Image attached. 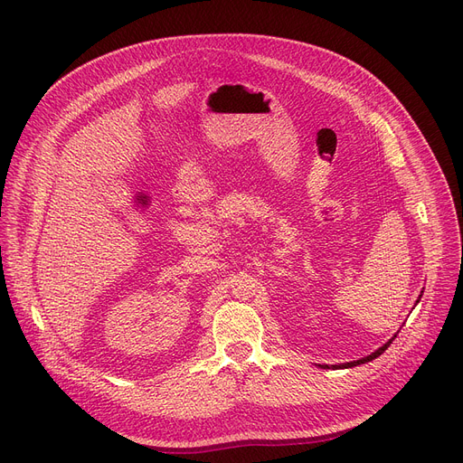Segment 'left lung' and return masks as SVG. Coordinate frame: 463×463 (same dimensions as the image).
<instances>
[{
    "instance_id": "left-lung-1",
    "label": "left lung",
    "mask_w": 463,
    "mask_h": 463,
    "mask_svg": "<svg viewBox=\"0 0 463 463\" xmlns=\"http://www.w3.org/2000/svg\"><path fill=\"white\" fill-rule=\"evenodd\" d=\"M420 297L422 295H419V300H420ZM417 300V302H419ZM396 337V335H394ZM394 337L392 339H388V342L383 345V347H379L375 353H372V354H368V356H364V358H360V360H353V362H345V364H339V366H326V364H323V366L321 368H325V370H328V368H354V366H360V364H366V362H372L373 358H377V356H381L388 347H391V344L394 342Z\"/></svg>"
}]
</instances>
